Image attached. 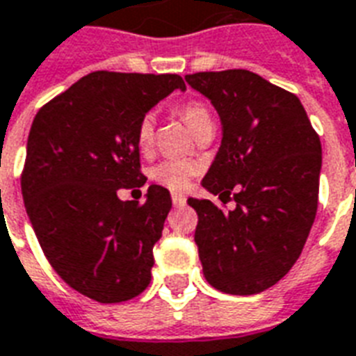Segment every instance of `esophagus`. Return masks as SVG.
<instances>
[{
  "instance_id": "1",
  "label": "esophagus",
  "mask_w": 356,
  "mask_h": 356,
  "mask_svg": "<svg viewBox=\"0 0 356 356\" xmlns=\"http://www.w3.org/2000/svg\"><path fill=\"white\" fill-rule=\"evenodd\" d=\"M172 202L175 207H181V205L186 203V196H183V194H172Z\"/></svg>"
}]
</instances>
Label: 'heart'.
I'll return each mask as SVG.
<instances>
[{
    "mask_svg": "<svg viewBox=\"0 0 356 356\" xmlns=\"http://www.w3.org/2000/svg\"><path fill=\"white\" fill-rule=\"evenodd\" d=\"M179 115L183 121L188 124L192 134L196 136L200 130L205 127H214L213 115L209 112V108L202 100H188L184 104L179 106ZM154 138V115L153 113H145L142 119L138 121L136 127V143L142 151H147L153 145ZM196 166L190 160H164L151 170V177L162 186L170 190L181 192L188 186L190 179L194 177Z\"/></svg>",
    "mask_w": 356,
    "mask_h": 356,
    "instance_id": "b5f03b06",
    "label": "heart"
}]
</instances>
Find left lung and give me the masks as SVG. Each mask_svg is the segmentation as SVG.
<instances>
[{
  "instance_id": "left-lung-1",
  "label": "left lung",
  "mask_w": 356,
  "mask_h": 356,
  "mask_svg": "<svg viewBox=\"0 0 356 356\" xmlns=\"http://www.w3.org/2000/svg\"><path fill=\"white\" fill-rule=\"evenodd\" d=\"M222 121V143L202 184L237 207L188 197L203 275L229 295L275 286L300 256L317 213L321 142L300 100L244 69L186 74Z\"/></svg>"
}]
</instances>
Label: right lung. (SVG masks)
<instances>
[{
    "instance_id": "right-lung-1",
    "label": "right lung",
    "mask_w": 356,
    "mask_h": 356,
    "mask_svg": "<svg viewBox=\"0 0 356 356\" xmlns=\"http://www.w3.org/2000/svg\"><path fill=\"white\" fill-rule=\"evenodd\" d=\"M173 89H186L179 74L97 70L42 106L29 130V222L54 270L102 305L138 297L151 282L172 196L151 184L143 203L121 202L118 190L147 181L136 127Z\"/></svg>"
}]
</instances>
